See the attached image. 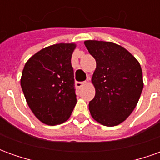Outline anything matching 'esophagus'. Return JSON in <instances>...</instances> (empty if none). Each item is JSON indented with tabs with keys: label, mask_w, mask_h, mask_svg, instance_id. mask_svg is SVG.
Wrapping results in <instances>:
<instances>
[{
	"label": "esophagus",
	"mask_w": 160,
	"mask_h": 160,
	"mask_svg": "<svg viewBox=\"0 0 160 160\" xmlns=\"http://www.w3.org/2000/svg\"><path fill=\"white\" fill-rule=\"evenodd\" d=\"M77 88H81L82 87H84L85 85H87V81H84V82H76L75 83Z\"/></svg>",
	"instance_id": "1"
}]
</instances>
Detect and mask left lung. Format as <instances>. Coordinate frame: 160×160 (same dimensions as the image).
<instances>
[{
    "mask_svg": "<svg viewBox=\"0 0 160 160\" xmlns=\"http://www.w3.org/2000/svg\"><path fill=\"white\" fill-rule=\"evenodd\" d=\"M85 45L97 63L92 78L96 93L89 102L91 115L102 125H118L128 118L141 97V65L131 53L114 42L87 40Z\"/></svg>",
    "mask_w": 160,
    "mask_h": 160,
    "instance_id": "obj_1",
    "label": "left lung"
}]
</instances>
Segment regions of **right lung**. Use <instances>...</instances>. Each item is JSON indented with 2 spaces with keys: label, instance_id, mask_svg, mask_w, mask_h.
Listing matches in <instances>:
<instances>
[{
  "label": "right lung",
  "instance_id": "obj_1",
  "mask_svg": "<svg viewBox=\"0 0 160 160\" xmlns=\"http://www.w3.org/2000/svg\"><path fill=\"white\" fill-rule=\"evenodd\" d=\"M75 43H56L33 55L23 69L20 85L27 104L47 125L66 122L76 104L71 57Z\"/></svg>",
  "mask_w": 160,
  "mask_h": 160
}]
</instances>
